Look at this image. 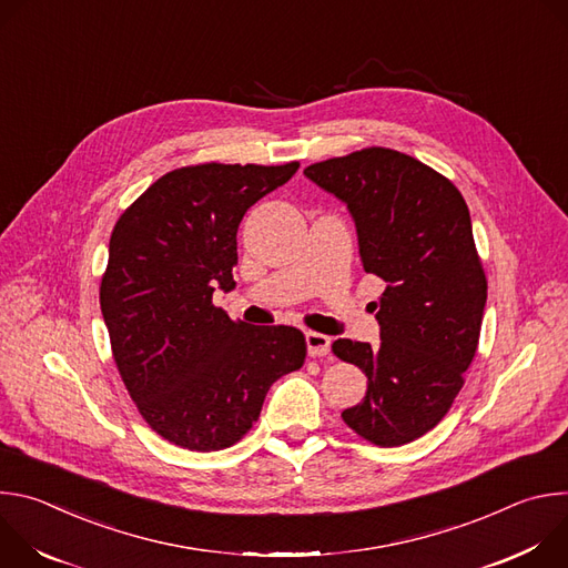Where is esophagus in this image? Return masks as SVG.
Wrapping results in <instances>:
<instances>
[{
	"mask_svg": "<svg viewBox=\"0 0 568 568\" xmlns=\"http://www.w3.org/2000/svg\"><path fill=\"white\" fill-rule=\"evenodd\" d=\"M305 346L310 357H323L331 353V337L321 333H305Z\"/></svg>",
	"mask_w": 568,
	"mask_h": 568,
	"instance_id": "obj_1",
	"label": "esophagus"
}]
</instances>
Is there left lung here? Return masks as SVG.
Here are the masks:
<instances>
[{"label": "left lung", "mask_w": 568, "mask_h": 568, "mask_svg": "<svg viewBox=\"0 0 568 568\" xmlns=\"http://www.w3.org/2000/svg\"><path fill=\"white\" fill-rule=\"evenodd\" d=\"M303 175L346 204L366 274L386 283L373 303L379 346L333 344L368 377L342 418L379 447L412 443L445 418L478 346L488 281L467 204L447 178L388 148L318 161Z\"/></svg>", "instance_id": "1"}]
</instances>
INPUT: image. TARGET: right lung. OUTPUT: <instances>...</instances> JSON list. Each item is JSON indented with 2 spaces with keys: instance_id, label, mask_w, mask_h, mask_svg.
I'll use <instances>...</instances> for the list:
<instances>
[{
  "instance_id": "1",
  "label": "right lung",
  "mask_w": 568,
  "mask_h": 568,
  "mask_svg": "<svg viewBox=\"0 0 568 568\" xmlns=\"http://www.w3.org/2000/svg\"><path fill=\"white\" fill-rule=\"evenodd\" d=\"M298 171L202 164L159 178L116 222L101 310L121 379L173 445L224 449L258 420L270 386L303 366L292 326H247L213 305L235 287L237 226Z\"/></svg>"
}]
</instances>
